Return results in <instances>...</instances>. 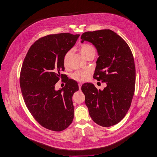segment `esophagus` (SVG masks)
<instances>
[{
    "label": "esophagus",
    "instance_id": "34e87169",
    "mask_svg": "<svg viewBox=\"0 0 157 157\" xmlns=\"http://www.w3.org/2000/svg\"><path fill=\"white\" fill-rule=\"evenodd\" d=\"M82 83H81V82L78 84V85H79V91H81V86H82Z\"/></svg>",
    "mask_w": 157,
    "mask_h": 157
}]
</instances>
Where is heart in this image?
I'll use <instances>...</instances> for the list:
<instances>
[{
	"instance_id": "1",
	"label": "heart",
	"mask_w": 157,
	"mask_h": 157,
	"mask_svg": "<svg viewBox=\"0 0 157 157\" xmlns=\"http://www.w3.org/2000/svg\"><path fill=\"white\" fill-rule=\"evenodd\" d=\"M80 52L82 56L86 58L89 55L94 56L96 53V49L93 45H91V44H84L80 48ZM70 54L71 51H68L66 53V54L64 56L63 64L66 68L68 66V61ZM89 76H90V71L88 70H78L71 75L72 79L79 82H84L87 81L89 78Z\"/></svg>"
}]
</instances>
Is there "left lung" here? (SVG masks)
Returning <instances> with one entry per match:
<instances>
[{"mask_svg": "<svg viewBox=\"0 0 157 157\" xmlns=\"http://www.w3.org/2000/svg\"><path fill=\"white\" fill-rule=\"evenodd\" d=\"M81 43H92L99 58L94 79L106 83L102 91L91 83H85L81 90L93 121L107 127L118 124L125 117L135 91L136 66L130 47L125 40L109 29L86 32Z\"/></svg>", "mask_w": 157, "mask_h": 157, "instance_id": "left-lung-1", "label": "left lung"}]
</instances>
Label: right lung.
<instances>
[{"mask_svg":"<svg viewBox=\"0 0 157 157\" xmlns=\"http://www.w3.org/2000/svg\"><path fill=\"white\" fill-rule=\"evenodd\" d=\"M79 35L63 33L49 35L36 40L29 50L20 75L24 102L33 118L43 127L60 132L74 118L73 94L78 83L67 79L58 91L55 84L63 78V58L76 42Z\"/></svg>","mask_w":157,"mask_h":157,"instance_id":"add662e5","label":"right lung"}]
</instances>
